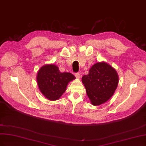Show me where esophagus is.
<instances>
[{
    "label": "esophagus",
    "mask_w": 146,
    "mask_h": 146,
    "mask_svg": "<svg viewBox=\"0 0 146 146\" xmlns=\"http://www.w3.org/2000/svg\"><path fill=\"white\" fill-rule=\"evenodd\" d=\"M80 76H81L80 74L79 73L75 74V76H76V78L77 79H80Z\"/></svg>",
    "instance_id": "34e87169"
}]
</instances>
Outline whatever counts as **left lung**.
Here are the masks:
<instances>
[{
    "label": "left lung",
    "instance_id": "8db88e82",
    "mask_svg": "<svg viewBox=\"0 0 146 146\" xmlns=\"http://www.w3.org/2000/svg\"><path fill=\"white\" fill-rule=\"evenodd\" d=\"M82 82L92 105L99 106L114 95L118 86L119 76L110 64L97 62L91 66L88 74L82 77Z\"/></svg>",
    "mask_w": 146,
    "mask_h": 146
}]
</instances>
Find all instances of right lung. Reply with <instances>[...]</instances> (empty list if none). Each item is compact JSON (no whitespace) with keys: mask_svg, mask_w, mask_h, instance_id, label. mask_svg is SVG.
I'll return each mask as SVG.
<instances>
[{"mask_svg":"<svg viewBox=\"0 0 146 146\" xmlns=\"http://www.w3.org/2000/svg\"><path fill=\"white\" fill-rule=\"evenodd\" d=\"M76 78L71 73H61L54 64H46L39 69L36 81L40 91L49 100H59L65 92L68 84Z\"/></svg>","mask_w":146,"mask_h":146,"instance_id":"1","label":"right lung"}]
</instances>
